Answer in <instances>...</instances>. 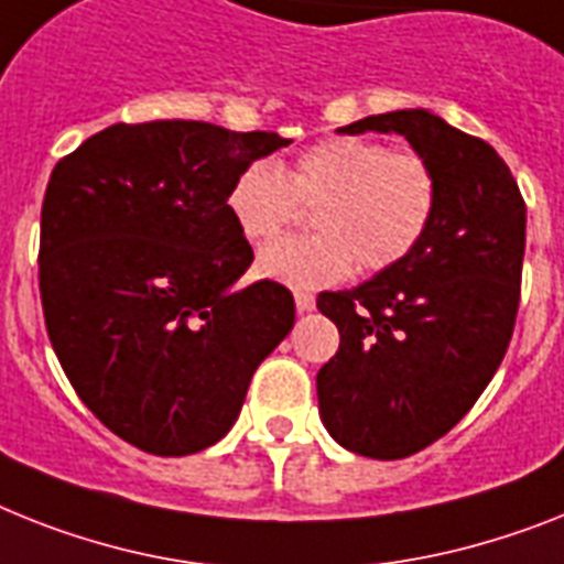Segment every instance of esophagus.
<instances>
[{
    "mask_svg": "<svg viewBox=\"0 0 564 564\" xmlns=\"http://www.w3.org/2000/svg\"><path fill=\"white\" fill-rule=\"evenodd\" d=\"M293 302H296V311H300V314H308V311L316 308L314 293H308V291L293 293Z\"/></svg>",
    "mask_w": 564,
    "mask_h": 564,
    "instance_id": "esophagus-1",
    "label": "esophagus"
}]
</instances>
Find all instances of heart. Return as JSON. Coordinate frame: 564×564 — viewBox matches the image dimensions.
Segmentation results:
<instances>
[{"instance_id": "1", "label": "heart", "mask_w": 564, "mask_h": 564, "mask_svg": "<svg viewBox=\"0 0 564 564\" xmlns=\"http://www.w3.org/2000/svg\"><path fill=\"white\" fill-rule=\"evenodd\" d=\"M441 181L432 161L371 138H328L302 149L288 172L256 158L227 189V213L248 241L273 239L300 204L314 208L316 236L279 239L256 271L279 285L316 291L355 273H383L417 248L438 213Z\"/></svg>"}]
</instances>
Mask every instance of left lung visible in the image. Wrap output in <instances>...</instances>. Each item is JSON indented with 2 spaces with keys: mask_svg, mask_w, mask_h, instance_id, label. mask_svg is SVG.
Masks as SVG:
<instances>
[{
  "mask_svg": "<svg viewBox=\"0 0 564 564\" xmlns=\"http://www.w3.org/2000/svg\"><path fill=\"white\" fill-rule=\"evenodd\" d=\"M337 132L403 134L441 181L438 213L412 256L316 300L339 332V351L316 375L325 430L366 458H406L453 430L505 360L528 207L490 143L426 109L371 115Z\"/></svg>",
  "mask_w": 564,
  "mask_h": 564,
  "instance_id": "obj_1",
  "label": "left lung"
}]
</instances>
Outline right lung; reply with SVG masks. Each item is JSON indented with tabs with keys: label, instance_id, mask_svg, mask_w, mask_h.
I'll return each mask as SVG.
<instances>
[{
	"label": "right lung",
	"instance_id": "1",
	"mask_svg": "<svg viewBox=\"0 0 564 564\" xmlns=\"http://www.w3.org/2000/svg\"><path fill=\"white\" fill-rule=\"evenodd\" d=\"M276 132L204 120L115 123L51 172L40 230L45 328L100 423L178 458L221 441L259 362L293 328V296L236 288L253 250L227 189Z\"/></svg>",
	"mask_w": 564,
	"mask_h": 564
}]
</instances>
